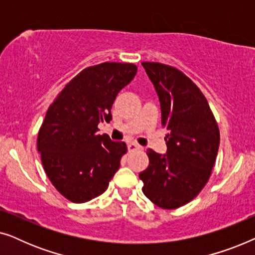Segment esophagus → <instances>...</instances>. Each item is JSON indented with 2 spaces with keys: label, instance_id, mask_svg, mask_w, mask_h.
<instances>
[{
  "label": "esophagus",
  "instance_id": "34e87169",
  "mask_svg": "<svg viewBox=\"0 0 255 255\" xmlns=\"http://www.w3.org/2000/svg\"><path fill=\"white\" fill-rule=\"evenodd\" d=\"M141 147L139 146L138 144H134V142H130V144L128 145V152H134V151H138V149H140Z\"/></svg>",
  "mask_w": 255,
  "mask_h": 255
}]
</instances>
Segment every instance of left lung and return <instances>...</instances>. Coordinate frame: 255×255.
Listing matches in <instances>:
<instances>
[{"instance_id":"obj_1","label":"left lung","mask_w":255,"mask_h":255,"mask_svg":"<svg viewBox=\"0 0 255 255\" xmlns=\"http://www.w3.org/2000/svg\"><path fill=\"white\" fill-rule=\"evenodd\" d=\"M141 65L154 85L161 124L168 133L167 153L161 155L148 148V167L139 179L145 196L170 210L189 203L207 184L221 135L207 99L184 73L160 62Z\"/></svg>"}]
</instances>
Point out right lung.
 I'll list each match as a JSON object with an SVG mask.
<instances>
[{"instance_id": "add662e5", "label": "right lung", "mask_w": 255, "mask_h": 255, "mask_svg": "<svg viewBox=\"0 0 255 255\" xmlns=\"http://www.w3.org/2000/svg\"><path fill=\"white\" fill-rule=\"evenodd\" d=\"M137 66L102 62L74 76L48 108L38 132L44 170L62 196L85 203L107 190L128 151L124 141L97 134L111 121L117 94L131 82Z\"/></svg>"}]
</instances>
